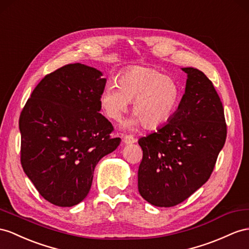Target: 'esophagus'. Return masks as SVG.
Listing matches in <instances>:
<instances>
[{"mask_svg": "<svg viewBox=\"0 0 249 249\" xmlns=\"http://www.w3.org/2000/svg\"><path fill=\"white\" fill-rule=\"evenodd\" d=\"M123 142L125 144H132V143H136L137 142V139L135 137L128 135V136H125L123 138Z\"/></svg>", "mask_w": 249, "mask_h": 249, "instance_id": "1", "label": "esophagus"}]
</instances>
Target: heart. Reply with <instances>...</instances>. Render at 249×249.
<instances>
[{
	"instance_id": "b5f03b06",
	"label": "heart",
	"mask_w": 249,
	"mask_h": 249,
	"mask_svg": "<svg viewBox=\"0 0 249 249\" xmlns=\"http://www.w3.org/2000/svg\"><path fill=\"white\" fill-rule=\"evenodd\" d=\"M180 87L169 76L154 68L133 67L120 74L117 86H107L100 95V105L108 119L120 122L132 103L136 119L127 126L142 123L145 128L155 129L171 118L180 102Z\"/></svg>"
}]
</instances>
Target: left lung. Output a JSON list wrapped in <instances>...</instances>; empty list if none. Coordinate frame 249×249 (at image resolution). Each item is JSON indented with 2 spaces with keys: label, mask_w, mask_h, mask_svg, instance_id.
Segmentation results:
<instances>
[{
  "label": "left lung",
  "mask_w": 249,
  "mask_h": 249,
  "mask_svg": "<svg viewBox=\"0 0 249 249\" xmlns=\"http://www.w3.org/2000/svg\"><path fill=\"white\" fill-rule=\"evenodd\" d=\"M182 70L187 80L177 111L138 141L139 193L159 207L178 205L206 183L226 141L224 108L213 82L196 68Z\"/></svg>",
  "instance_id": "1"
}]
</instances>
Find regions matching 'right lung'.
I'll return each mask as SVG.
<instances>
[{"label": "right lung", "instance_id": "right-lung-1", "mask_svg": "<svg viewBox=\"0 0 249 249\" xmlns=\"http://www.w3.org/2000/svg\"><path fill=\"white\" fill-rule=\"evenodd\" d=\"M84 64L46 74L18 120L21 164L39 194L53 205L71 207L85 199L94 167L116 150L112 124L100 113L106 79Z\"/></svg>", "mask_w": 249, "mask_h": 249}]
</instances>
